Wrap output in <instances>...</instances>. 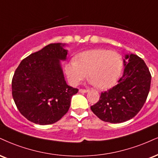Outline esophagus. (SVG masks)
I'll return each instance as SVG.
<instances>
[{
	"mask_svg": "<svg viewBox=\"0 0 158 158\" xmlns=\"http://www.w3.org/2000/svg\"><path fill=\"white\" fill-rule=\"evenodd\" d=\"M79 93H87L88 92L89 90H87V89H79Z\"/></svg>",
	"mask_w": 158,
	"mask_h": 158,
	"instance_id": "esophagus-1",
	"label": "esophagus"
}]
</instances>
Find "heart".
Wrapping results in <instances>:
<instances>
[{"label": "heart", "instance_id": "obj_1", "mask_svg": "<svg viewBox=\"0 0 158 158\" xmlns=\"http://www.w3.org/2000/svg\"><path fill=\"white\" fill-rule=\"evenodd\" d=\"M123 67L121 55L106 49H95L81 53L77 60L66 64L65 71L71 84L78 85L87 77L100 89H107L115 84Z\"/></svg>", "mask_w": 158, "mask_h": 158}]
</instances>
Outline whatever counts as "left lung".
Instances as JSON below:
<instances>
[{
	"instance_id": "left-lung-1",
	"label": "left lung",
	"mask_w": 158,
	"mask_h": 158,
	"mask_svg": "<svg viewBox=\"0 0 158 158\" xmlns=\"http://www.w3.org/2000/svg\"><path fill=\"white\" fill-rule=\"evenodd\" d=\"M125 69L118 84L101 94L90 109L102 121L113 123L127 121L139 113L151 85V73L144 61L137 55H126Z\"/></svg>"
}]
</instances>
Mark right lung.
<instances>
[{
	"label": "right lung",
	"instance_id": "obj_1",
	"mask_svg": "<svg viewBox=\"0 0 158 158\" xmlns=\"http://www.w3.org/2000/svg\"><path fill=\"white\" fill-rule=\"evenodd\" d=\"M61 43H51L21 61L12 81V97L20 113L31 122L54 123L68 113L77 88L64 80L60 60L67 51Z\"/></svg>",
	"mask_w": 158,
	"mask_h": 158
}]
</instances>
